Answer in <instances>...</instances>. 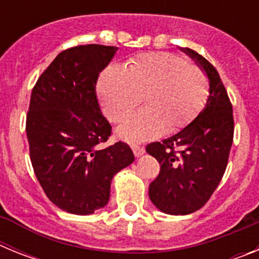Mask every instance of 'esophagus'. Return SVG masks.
Returning a JSON list of instances; mask_svg holds the SVG:
<instances>
[{
    "label": "esophagus",
    "mask_w": 259,
    "mask_h": 259,
    "mask_svg": "<svg viewBox=\"0 0 259 259\" xmlns=\"http://www.w3.org/2000/svg\"><path fill=\"white\" fill-rule=\"evenodd\" d=\"M131 148H132V152H134V154L136 155V157H141V155L144 154V153H145V149H144L143 146H139V145H131Z\"/></svg>",
    "instance_id": "esophagus-1"
}]
</instances>
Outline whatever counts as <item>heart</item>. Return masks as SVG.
I'll list each match as a JSON object with an SVG mask.
<instances>
[{"label":"heart","mask_w":259,"mask_h":259,"mask_svg":"<svg viewBox=\"0 0 259 259\" xmlns=\"http://www.w3.org/2000/svg\"><path fill=\"white\" fill-rule=\"evenodd\" d=\"M102 111L109 120L122 123L143 101L146 109L128 119L118 136L128 141H145L176 132L191 123L202 110L209 95L207 79L200 68L189 66L171 53H144L127 67L111 65L97 83Z\"/></svg>","instance_id":"1"}]
</instances>
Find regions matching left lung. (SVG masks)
<instances>
[{
	"label": "left lung",
	"instance_id": "8db88e82",
	"mask_svg": "<svg viewBox=\"0 0 259 259\" xmlns=\"http://www.w3.org/2000/svg\"><path fill=\"white\" fill-rule=\"evenodd\" d=\"M180 50L207 76L209 97L197 118L179 134L146 146L161 164L149 185V198L170 215L191 214L209 201L223 178L233 140L232 105L218 71L197 52Z\"/></svg>",
	"mask_w": 259,
	"mask_h": 259
}]
</instances>
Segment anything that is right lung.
<instances>
[{"label":"right lung","instance_id":"1","mask_svg":"<svg viewBox=\"0 0 259 259\" xmlns=\"http://www.w3.org/2000/svg\"><path fill=\"white\" fill-rule=\"evenodd\" d=\"M116 50L97 44L63 50L32 89L26 123L32 167L48 198L71 214L106 206L114 175L135 161L122 141L101 148L111 125L96 83Z\"/></svg>","mask_w":259,"mask_h":259}]
</instances>
